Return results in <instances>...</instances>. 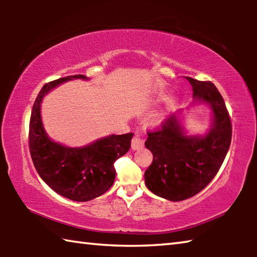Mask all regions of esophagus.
<instances>
[{
    "mask_svg": "<svg viewBox=\"0 0 257 257\" xmlns=\"http://www.w3.org/2000/svg\"><path fill=\"white\" fill-rule=\"evenodd\" d=\"M143 147H144V139H142L138 136H135L132 139V149L135 151H138V150H142Z\"/></svg>",
    "mask_w": 257,
    "mask_h": 257,
    "instance_id": "34e87169",
    "label": "esophagus"
}]
</instances>
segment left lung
I'll return each instance as SVG.
<instances>
[{
  "label": "left lung",
  "instance_id": "left-lung-1",
  "mask_svg": "<svg viewBox=\"0 0 257 257\" xmlns=\"http://www.w3.org/2000/svg\"><path fill=\"white\" fill-rule=\"evenodd\" d=\"M193 86L194 97L213 111V127L203 137H188L182 133L177 114L149 132L145 146L153 162L145 171V184L152 193L172 202L198 194L210 184L228 153L232 125L223 97L211 81L186 77Z\"/></svg>",
  "mask_w": 257,
  "mask_h": 257
}]
</instances>
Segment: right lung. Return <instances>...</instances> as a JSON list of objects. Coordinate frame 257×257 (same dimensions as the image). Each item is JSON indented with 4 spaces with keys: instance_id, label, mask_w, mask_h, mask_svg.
Listing matches in <instances>:
<instances>
[{
    "instance_id": "1",
    "label": "right lung",
    "mask_w": 257,
    "mask_h": 257,
    "mask_svg": "<svg viewBox=\"0 0 257 257\" xmlns=\"http://www.w3.org/2000/svg\"><path fill=\"white\" fill-rule=\"evenodd\" d=\"M73 78L86 79L84 75L68 76L42 87L30 115L29 151L38 175L55 193L72 201L87 202L111 188L115 178L114 162L129 151L133 133L111 135L78 149L52 142L42 124V99L55 86Z\"/></svg>"
}]
</instances>
